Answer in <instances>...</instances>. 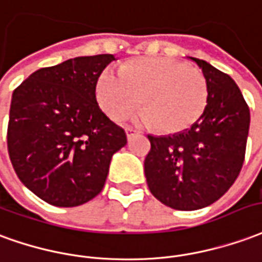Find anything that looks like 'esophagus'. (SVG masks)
I'll return each mask as SVG.
<instances>
[{
	"mask_svg": "<svg viewBox=\"0 0 262 262\" xmlns=\"http://www.w3.org/2000/svg\"><path fill=\"white\" fill-rule=\"evenodd\" d=\"M125 133H127L128 140H131V138H133L134 135L138 134V131H137V129H135V128H133V127H125Z\"/></svg>",
	"mask_w": 262,
	"mask_h": 262,
	"instance_id": "34e87169",
	"label": "esophagus"
}]
</instances>
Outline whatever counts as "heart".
I'll list each match as a JSON object with an SVG mask.
<instances>
[{"instance_id":"heart-1","label":"heart","mask_w":262,"mask_h":262,"mask_svg":"<svg viewBox=\"0 0 262 262\" xmlns=\"http://www.w3.org/2000/svg\"><path fill=\"white\" fill-rule=\"evenodd\" d=\"M96 96L101 110L116 121L129 116L140 103L141 124L179 133L205 113L209 89L199 69L168 57H141L121 66L120 76L104 70Z\"/></svg>"}]
</instances>
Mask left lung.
Wrapping results in <instances>:
<instances>
[{
	"label": "left lung",
	"mask_w": 262,
	"mask_h": 262,
	"mask_svg": "<svg viewBox=\"0 0 262 262\" xmlns=\"http://www.w3.org/2000/svg\"><path fill=\"white\" fill-rule=\"evenodd\" d=\"M209 98L205 113L187 129L148 135L145 176L151 193L176 210H198L229 190L246 157L250 108L234 80L202 59Z\"/></svg>",
	"instance_id": "1"
}]
</instances>
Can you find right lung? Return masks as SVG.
<instances>
[{"label": "right lung", "instance_id": "add662e5", "mask_svg": "<svg viewBox=\"0 0 262 262\" xmlns=\"http://www.w3.org/2000/svg\"><path fill=\"white\" fill-rule=\"evenodd\" d=\"M113 55L69 59L33 72L12 93L7 144L19 181L49 205L75 207L104 187L125 131L105 116L96 84Z\"/></svg>", "mask_w": 262, "mask_h": 262}]
</instances>
